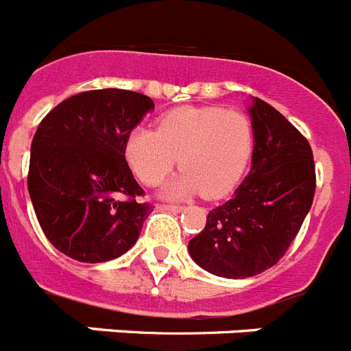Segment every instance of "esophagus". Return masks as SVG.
Instances as JSON below:
<instances>
[{"mask_svg":"<svg viewBox=\"0 0 351 351\" xmlns=\"http://www.w3.org/2000/svg\"><path fill=\"white\" fill-rule=\"evenodd\" d=\"M156 208L161 209V211H173V213L182 211V206H178V204H158Z\"/></svg>","mask_w":351,"mask_h":351,"instance_id":"34e87169","label":"esophagus"}]
</instances>
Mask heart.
I'll use <instances>...</instances> for the list:
<instances>
[{
    "label": "heart",
    "mask_w": 351,
    "mask_h": 351,
    "mask_svg": "<svg viewBox=\"0 0 351 351\" xmlns=\"http://www.w3.org/2000/svg\"><path fill=\"white\" fill-rule=\"evenodd\" d=\"M254 125L245 113L223 108H176L158 130L136 128L125 143V158L147 186L160 184L178 163L181 176L165 193L209 199L227 195L243 178L254 152Z\"/></svg>",
    "instance_id": "1"
}]
</instances>
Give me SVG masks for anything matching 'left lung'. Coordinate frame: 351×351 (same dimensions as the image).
Listing matches in <instances>:
<instances>
[{
	"instance_id": "8db88e82",
	"label": "left lung",
	"mask_w": 351,
	"mask_h": 351,
	"mask_svg": "<svg viewBox=\"0 0 351 351\" xmlns=\"http://www.w3.org/2000/svg\"><path fill=\"white\" fill-rule=\"evenodd\" d=\"M252 169L226 204L211 209L188 250L206 271L226 278L259 275L282 259L316 191L313 151L274 106L252 99Z\"/></svg>"
}]
</instances>
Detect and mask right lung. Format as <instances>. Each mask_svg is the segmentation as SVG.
<instances>
[{
	"label": "right lung",
	"instance_id": "add662e5",
	"mask_svg": "<svg viewBox=\"0 0 351 351\" xmlns=\"http://www.w3.org/2000/svg\"><path fill=\"white\" fill-rule=\"evenodd\" d=\"M151 97L88 90L47 113L33 136L28 191L51 245L71 259L104 263L136 243L152 206L125 161V143Z\"/></svg>",
	"mask_w": 351,
	"mask_h": 351
}]
</instances>
